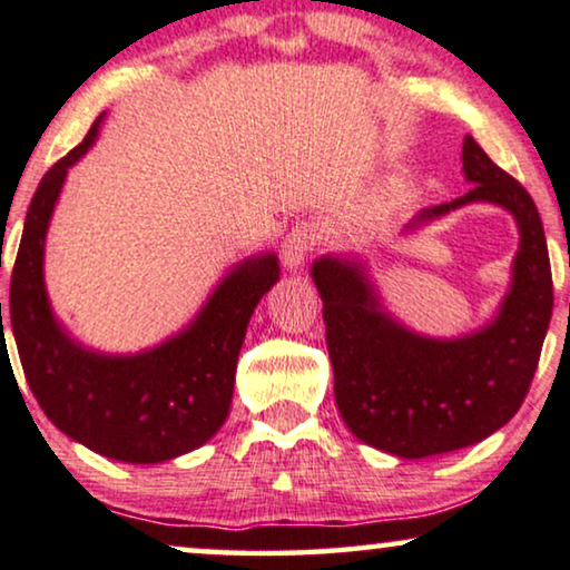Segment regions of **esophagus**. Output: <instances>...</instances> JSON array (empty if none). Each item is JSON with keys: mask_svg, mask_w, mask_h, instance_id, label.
<instances>
[{"mask_svg": "<svg viewBox=\"0 0 570 570\" xmlns=\"http://www.w3.org/2000/svg\"><path fill=\"white\" fill-rule=\"evenodd\" d=\"M321 228L318 223H309V220H302L297 226L292 228L289 234H286L284 244H281V261L289 271H297L302 263L307 261V255L318 247L321 242Z\"/></svg>", "mask_w": 570, "mask_h": 570, "instance_id": "obj_1", "label": "esophagus"}]
</instances>
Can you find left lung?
I'll return each mask as SVG.
<instances>
[{"label": "left lung", "instance_id": "obj_1", "mask_svg": "<svg viewBox=\"0 0 570 570\" xmlns=\"http://www.w3.org/2000/svg\"><path fill=\"white\" fill-rule=\"evenodd\" d=\"M463 173L471 189L423 210L407 228L471 202H492L515 218L513 284L476 334H413L381 309L363 263L331 255L313 263L338 413L360 442L407 460L471 446L505 426L529 394L552 318L550 255L531 194L473 136L463 144Z\"/></svg>", "mask_w": 570, "mask_h": 570}]
</instances>
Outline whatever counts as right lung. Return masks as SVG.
Wrapping results in <instances>:
<instances>
[{"label": "right lung", "instance_id": "right-lung-1", "mask_svg": "<svg viewBox=\"0 0 570 570\" xmlns=\"http://www.w3.org/2000/svg\"><path fill=\"white\" fill-rule=\"evenodd\" d=\"M99 124L102 115L47 170L28 207L10 284L12 336L36 402L62 434L124 463H165L197 450L226 421L247 323L278 281V261L263 255L236 265L191 326L160 347L99 355L76 344L49 307L45 236L68 168L97 139Z\"/></svg>", "mask_w": 570, "mask_h": 570}]
</instances>
